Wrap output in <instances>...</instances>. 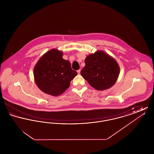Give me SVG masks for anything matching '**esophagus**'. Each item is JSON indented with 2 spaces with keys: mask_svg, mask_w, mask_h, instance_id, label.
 I'll use <instances>...</instances> for the list:
<instances>
[{
  "mask_svg": "<svg viewBox=\"0 0 154 154\" xmlns=\"http://www.w3.org/2000/svg\"><path fill=\"white\" fill-rule=\"evenodd\" d=\"M80 69H79V70H77V73H78V74H80Z\"/></svg>",
  "mask_w": 154,
  "mask_h": 154,
  "instance_id": "34e87169",
  "label": "esophagus"
}]
</instances>
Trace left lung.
Instances as JSON below:
<instances>
[{"instance_id":"left-lung-1","label":"left lung","mask_w":154,"mask_h":154,"mask_svg":"<svg viewBox=\"0 0 154 154\" xmlns=\"http://www.w3.org/2000/svg\"><path fill=\"white\" fill-rule=\"evenodd\" d=\"M85 63L81 74L96 89H107L117 80L119 73L117 62L105 52L99 51L89 55Z\"/></svg>"}]
</instances>
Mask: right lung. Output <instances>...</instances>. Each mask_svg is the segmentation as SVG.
Instances as JSON below:
<instances>
[{"mask_svg": "<svg viewBox=\"0 0 154 154\" xmlns=\"http://www.w3.org/2000/svg\"><path fill=\"white\" fill-rule=\"evenodd\" d=\"M62 56V52L52 49L41 57L35 66V82L45 94L61 95L77 74L76 71L72 70L69 61L63 59Z\"/></svg>", "mask_w": 154, "mask_h": 154, "instance_id": "right-lung-1", "label": "right lung"}]
</instances>
